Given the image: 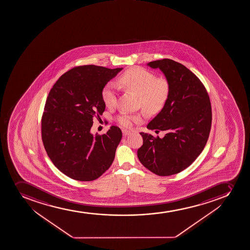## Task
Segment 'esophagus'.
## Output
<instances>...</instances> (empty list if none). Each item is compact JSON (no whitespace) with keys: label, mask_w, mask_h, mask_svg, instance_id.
<instances>
[{"label":"esophagus","mask_w":250,"mask_h":250,"mask_svg":"<svg viewBox=\"0 0 250 250\" xmlns=\"http://www.w3.org/2000/svg\"><path fill=\"white\" fill-rule=\"evenodd\" d=\"M122 133H123V136L125 137L128 136V135H130V134H131V131L126 130V129H124V130H122Z\"/></svg>","instance_id":"1"}]
</instances>
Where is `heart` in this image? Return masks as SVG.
<instances>
[{
	"mask_svg": "<svg viewBox=\"0 0 250 250\" xmlns=\"http://www.w3.org/2000/svg\"><path fill=\"white\" fill-rule=\"evenodd\" d=\"M124 85L139 95L140 103L145 110L158 111L166 104L170 92V84L165 78H156L151 72L140 67H134L125 72L121 77ZM117 90L114 82H109L103 90V99L107 107L116 104ZM140 116L122 112L117 121L121 126L130 127L134 121H139Z\"/></svg>",
	"mask_w": 250,
	"mask_h": 250,
	"instance_id": "obj_1",
	"label": "heart"
}]
</instances>
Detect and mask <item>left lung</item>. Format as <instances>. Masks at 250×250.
<instances>
[{"instance_id": "8db88e82", "label": "left lung", "mask_w": 250, "mask_h": 250, "mask_svg": "<svg viewBox=\"0 0 250 250\" xmlns=\"http://www.w3.org/2000/svg\"><path fill=\"white\" fill-rule=\"evenodd\" d=\"M146 65L163 72L170 92L162 110L146 126L166 135L161 139L141 132L144 144L138 157L156 175H173L188 168L202 152L212 123L210 100L204 84L184 65L168 59Z\"/></svg>"}]
</instances>
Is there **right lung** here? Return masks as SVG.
Wrapping results in <instances>:
<instances>
[{
    "instance_id": "obj_1",
    "label": "right lung",
    "mask_w": 250,
    "mask_h": 250,
    "mask_svg": "<svg viewBox=\"0 0 250 250\" xmlns=\"http://www.w3.org/2000/svg\"><path fill=\"white\" fill-rule=\"evenodd\" d=\"M123 69L95 65L75 67L50 89L42 120V136L53 164L67 177L93 181L113 162L122 133L110 127L102 136L90 132L93 119L105 110L103 90Z\"/></svg>"
}]
</instances>
